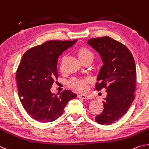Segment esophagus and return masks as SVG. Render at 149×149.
I'll return each mask as SVG.
<instances>
[{
    "instance_id": "1",
    "label": "esophagus",
    "mask_w": 149,
    "mask_h": 149,
    "mask_svg": "<svg viewBox=\"0 0 149 149\" xmlns=\"http://www.w3.org/2000/svg\"><path fill=\"white\" fill-rule=\"evenodd\" d=\"M78 97L81 98V99H84V100H87V99H90L89 96H88L85 94H79L78 95Z\"/></svg>"
}]
</instances>
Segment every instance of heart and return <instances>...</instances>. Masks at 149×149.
Instances as JSON below:
<instances>
[{"label":"heart","instance_id":"heart-1","mask_svg":"<svg viewBox=\"0 0 149 149\" xmlns=\"http://www.w3.org/2000/svg\"><path fill=\"white\" fill-rule=\"evenodd\" d=\"M78 56L80 60H84L88 57H93V54L89 49L84 47H81L78 50ZM88 79H73L70 80L69 85L70 86L75 88L79 91H84L87 89Z\"/></svg>","mask_w":149,"mask_h":149}]
</instances>
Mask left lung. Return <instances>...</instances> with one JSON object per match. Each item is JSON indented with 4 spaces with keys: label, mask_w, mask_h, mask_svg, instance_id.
Returning a JSON list of instances; mask_svg holds the SVG:
<instances>
[{
    "label": "left lung",
    "mask_w": 149,
    "mask_h": 149,
    "mask_svg": "<svg viewBox=\"0 0 149 149\" xmlns=\"http://www.w3.org/2000/svg\"><path fill=\"white\" fill-rule=\"evenodd\" d=\"M100 55L103 65L98 73L95 89L106 88L103 113L96 116L101 124H111L123 116L134 100L136 67L132 54L124 44L109 36L88 40Z\"/></svg>",
    "instance_id": "obj_1"
}]
</instances>
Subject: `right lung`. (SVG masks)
<instances>
[{
	"label": "right lung",
	"mask_w": 149,
	"mask_h": 149,
	"mask_svg": "<svg viewBox=\"0 0 149 149\" xmlns=\"http://www.w3.org/2000/svg\"><path fill=\"white\" fill-rule=\"evenodd\" d=\"M77 40H49L23 54L16 72L18 94L29 115L40 122H50L63 113L65 106L77 95L65 90L59 95L51 92L57 79L59 56Z\"/></svg>",
	"instance_id": "obj_1"
}]
</instances>
